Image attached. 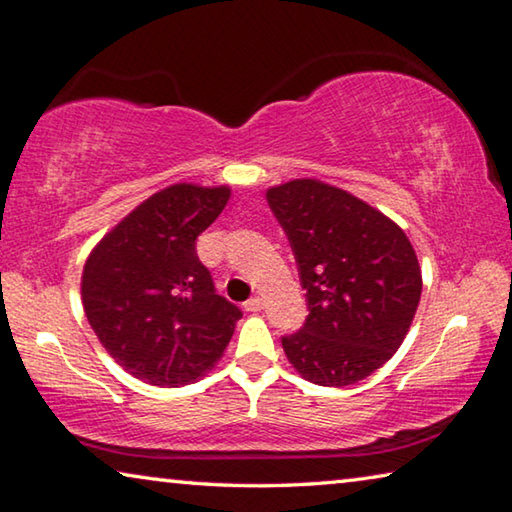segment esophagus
<instances>
[{
	"label": "esophagus",
	"mask_w": 512,
	"mask_h": 512,
	"mask_svg": "<svg viewBox=\"0 0 512 512\" xmlns=\"http://www.w3.org/2000/svg\"><path fill=\"white\" fill-rule=\"evenodd\" d=\"M262 298H259V296H253V298H248L246 300V303H243V307H246V310L248 312H259V310H262Z\"/></svg>",
	"instance_id": "1"
}]
</instances>
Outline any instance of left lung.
Wrapping results in <instances>:
<instances>
[{"mask_svg":"<svg viewBox=\"0 0 512 512\" xmlns=\"http://www.w3.org/2000/svg\"><path fill=\"white\" fill-rule=\"evenodd\" d=\"M307 291L303 328L282 337L287 360L314 385L360 383L403 344L421 298L410 239L367 202L319 180L266 191Z\"/></svg>","mask_w":512,"mask_h":512,"instance_id":"8db88e82","label":"left lung"}]
</instances>
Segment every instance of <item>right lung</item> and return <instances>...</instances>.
<instances>
[{
	"mask_svg": "<svg viewBox=\"0 0 512 512\" xmlns=\"http://www.w3.org/2000/svg\"><path fill=\"white\" fill-rule=\"evenodd\" d=\"M227 200V186H166L104 234L86 259V319L111 358L143 383H193L230 344L241 310L216 294L196 253V239Z\"/></svg>",
	"mask_w": 512,
	"mask_h": 512,
	"instance_id": "add662e5",
	"label": "right lung"
}]
</instances>
